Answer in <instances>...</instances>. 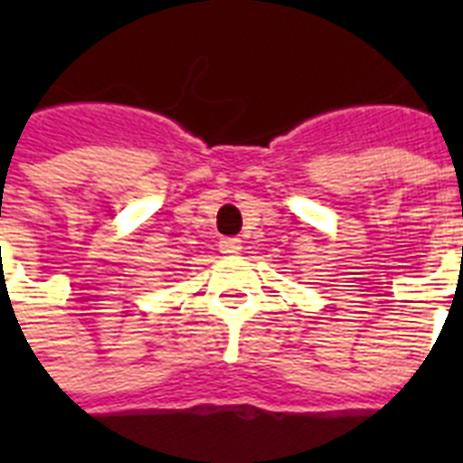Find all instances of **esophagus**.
I'll return each instance as SVG.
<instances>
[{"label": "esophagus", "mask_w": 463, "mask_h": 463, "mask_svg": "<svg viewBox=\"0 0 463 463\" xmlns=\"http://www.w3.org/2000/svg\"><path fill=\"white\" fill-rule=\"evenodd\" d=\"M218 250L223 254H238L242 250V240L238 238H223L218 242Z\"/></svg>", "instance_id": "34e87169"}]
</instances>
